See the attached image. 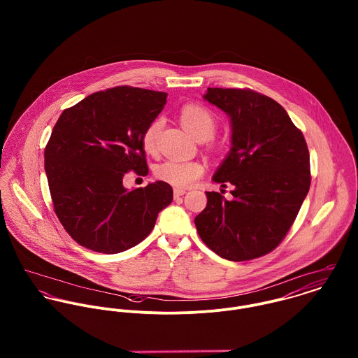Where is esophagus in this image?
Returning a JSON list of instances; mask_svg holds the SVG:
<instances>
[{"mask_svg":"<svg viewBox=\"0 0 358 358\" xmlns=\"http://www.w3.org/2000/svg\"><path fill=\"white\" fill-rule=\"evenodd\" d=\"M185 193H186V190H185V189H180V187L173 189V196H175V197H180V196H183Z\"/></svg>","mask_w":358,"mask_h":358,"instance_id":"esophagus-1","label":"esophagus"}]
</instances>
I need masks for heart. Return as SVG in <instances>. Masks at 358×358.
<instances>
[{
  "mask_svg": "<svg viewBox=\"0 0 358 358\" xmlns=\"http://www.w3.org/2000/svg\"><path fill=\"white\" fill-rule=\"evenodd\" d=\"M180 120L183 125L200 141L208 139L213 135L216 129V120L213 114L199 104H186L180 110ZM164 127V120L161 117L145 128L142 134V145L145 152L155 154L158 152L159 134ZM155 176L175 187H189L204 173V166L199 161H180L169 158L158 164L154 169Z\"/></svg>",
  "mask_w": 358,
  "mask_h": 358,
  "instance_id": "b5f03b06",
  "label": "heart"
}]
</instances>
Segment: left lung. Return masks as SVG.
<instances>
[{"label":"left lung","instance_id":"obj_1","mask_svg":"<svg viewBox=\"0 0 358 358\" xmlns=\"http://www.w3.org/2000/svg\"><path fill=\"white\" fill-rule=\"evenodd\" d=\"M230 117L231 149L212 180L233 186L227 200L206 192L194 223L216 255L243 262L271 252L287 236L310 189V154L281 104L252 90L208 88Z\"/></svg>","mask_w":358,"mask_h":358}]
</instances>
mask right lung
I'll use <instances>...</instances> for the list:
<instances>
[{
	"mask_svg": "<svg viewBox=\"0 0 358 358\" xmlns=\"http://www.w3.org/2000/svg\"><path fill=\"white\" fill-rule=\"evenodd\" d=\"M166 103V94L115 87L66 108L45 148L53 209L80 245L118 254L143 241L158 213L172 203L166 182L127 190L124 175H148L145 128Z\"/></svg>",
	"mask_w": 358,
	"mask_h": 358,
	"instance_id": "add662e5",
	"label": "right lung"
}]
</instances>
